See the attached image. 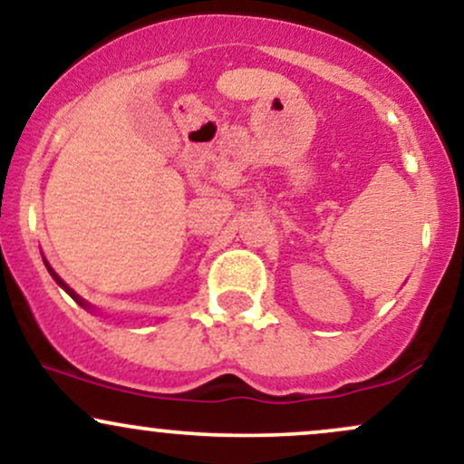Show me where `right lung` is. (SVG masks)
Segmentation results:
<instances>
[{
    "mask_svg": "<svg viewBox=\"0 0 464 464\" xmlns=\"http://www.w3.org/2000/svg\"><path fill=\"white\" fill-rule=\"evenodd\" d=\"M44 262H45V259H44ZM45 266H47V270H50V275H52V276H54V281H56V284H58V285H61V287H63V290H65V292H67V295H69V296H72V299L78 303V305H82V307H84V310H93V305H89V303H87V301H84V299H80V296L76 295V292H73V290H72V287H69V285L65 284V281H63V279H61V276H58V275L54 273V270H52V266H50V264H47V262H45Z\"/></svg>",
    "mask_w": 464,
    "mask_h": 464,
    "instance_id": "right-lung-1",
    "label": "right lung"
}]
</instances>
